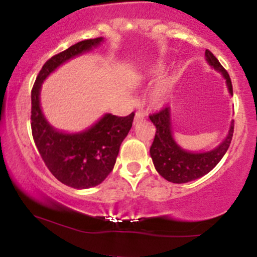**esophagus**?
Masks as SVG:
<instances>
[{
    "instance_id": "obj_1",
    "label": "esophagus",
    "mask_w": 257,
    "mask_h": 257,
    "mask_svg": "<svg viewBox=\"0 0 257 257\" xmlns=\"http://www.w3.org/2000/svg\"><path fill=\"white\" fill-rule=\"evenodd\" d=\"M143 119H145V113L143 111H137L135 113V118H134V123H139L141 122Z\"/></svg>"
}]
</instances>
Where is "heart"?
I'll use <instances>...</instances> for the list:
<instances>
[{
  "label": "heart",
  "instance_id": "1",
  "mask_svg": "<svg viewBox=\"0 0 257 257\" xmlns=\"http://www.w3.org/2000/svg\"><path fill=\"white\" fill-rule=\"evenodd\" d=\"M153 72H157V71H153ZM166 95H167V85L161 84L158 88H156L155 91H153L152 99L153 101L159 104V102L163 101L164 98H166Z\"/></svg>",
  "mask_w": 257,
  "mask_h": 257
}]
</instances>
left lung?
<instances>
[{
	"instance_id": "8db88e82",
	"label": "left lung",
	"mask_w": 257,
	"mask_h": 257,
	"mask_svg": "<svg viewBox=\"0 0 257 257\" xmlns=\"http://www.w3.org/2000/svg\"><path fill=\"white\" fill-rule=\"evenodd\" d=\"M205 57L208 63L214 69L222 73L223 77L226 78L229 94L233 95L232 82L228 72L223 69L213 53L208 49L205 51ZM150 119L157 128L151 149H150L153 164L159 175L174 184H185V182L192 181V180L202 178L210 170H213L228 150L232 141L233 131H234V123H232L225 141L213 151L192 153L182 150L174 141L172 126H170L172 124H170L169 107H163L158 112L150 114Z\"/></svg>"
}]
</instances>
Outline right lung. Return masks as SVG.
<instances>
[{
	"label": "right lung",
	"instance_id": "obj_1",
	"mask_svg": "<svg viewBox=\"0 0 257 257\" xmlns=\"http://www.w3.org/2000/svg\"><path fill=\"white\" fill-rule=\"evenodd\" d=\"M102 37L89 38L53 55L38 72L31 90V131L44 164L64 185L89 188L101 184L113 169L119 146L133 125L134 112L118 117L107 113L88 131L65 134L55 131L44 118L40 106L42 82L69 59L90 51Z\"/></svg>",
	"mask_w": 257,
	"mask_h": 257
}]
</instances>
